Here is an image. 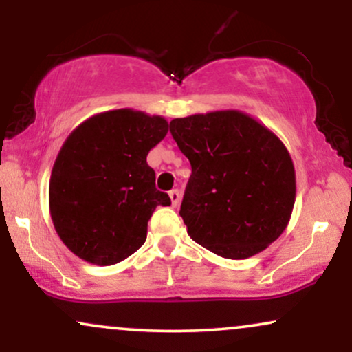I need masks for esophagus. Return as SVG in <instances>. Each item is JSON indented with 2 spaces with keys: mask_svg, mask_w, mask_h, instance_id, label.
Masks as SVG:
<instances>
[{
  "mask_svg": "<svg viewBox=\"0 0 352 352\" xmlns=\"http://www.w3.org/2000/svg\"><path fill=\"white\" fill-rule=\"evenodd\" d=\"M168 197H170L173 207H177V205L180 204V192H179V190H172V192L168 193Z\"/></svg>",
  "mask_w": 352,
  "mask_h": 352,
  "instance_id": "obj_1",
  "label": "esophagus"
}]
</instances>
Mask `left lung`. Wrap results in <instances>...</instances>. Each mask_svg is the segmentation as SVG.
<instances>
[{
    "instance_id": "left-lung-1",
    "label": "left lung",
    "mask_w": 352,
    "mask_h": 352,
    "mask_svg": "<svg viewBox=\"0 0 352 352\" xmlns=\"http://www.w3.org/2000/svg\"><path fill=\"white\" fill-rule=\"evenodd\" d=\"M170 132L192 165L180 217L193 241L245 260L280 238L296 199L294 165L280 137L235 109L179 117Z\"/></svg>"
}]
</instances>
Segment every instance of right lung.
<instances>
[{
    "label": "right lung",
    "instance_id": "1",
    "mask_svg": "<svg viewBox=\"0 0 352 352\" xmlns=\"http://www.w3.org/2000/svg\"><path fill=\"white\" fill-rule=\"evenodd\" d=\"M167 132L162 116L114 109L89 117L64 140L51 172L50 213L80 260L116 265L145 243L153 210L170 205L147 165Z\"/></svg>",
    "mask_w": 352,
    "mask_h": 352
}]
</instances>
